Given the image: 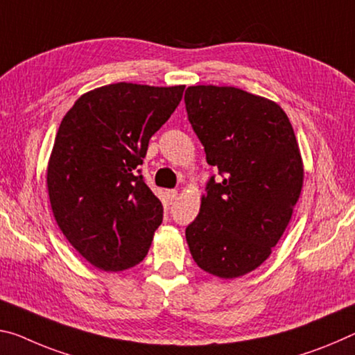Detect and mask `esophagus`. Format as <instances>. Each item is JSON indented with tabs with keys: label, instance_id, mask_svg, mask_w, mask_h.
<instances>
[{
	"label": "esophagus",
	"instance_id": "obj_1",
	"mask_svg": "<svg viewBox=\"0 0 355 355\" xmlns=\"http://www.w3.org/2000/svg\"><path fill=\"white\" fill-rule=\"evenodd\" d=\"M177 196H178V193L175 189H171V191H167V200L171 202V204H173V202L177 200Z\"/></svg>",
	"mask_w": 355,
	"mask_h": 355
}]
</instances>
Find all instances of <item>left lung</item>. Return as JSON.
Returning <instances> with one entry per match:
<instances>
[{
    "mask_svg": "<svg viewBox=\"0 0 355 355\" xmlns=\"http://www.w3.org/2000/svg\"><path fill=\"white\" fill-rule=\"evenodd\" d=\"M184 105L221 175L208 180L187 227L191 256L215 277L237 278L261 266L288 227L303 184L299 144L277 103L240 88L188 87Z\"/></svg>",
    "mask_w": 355,
    "mask_h": 355,
    "instance_id": "left-lung-1",
    "label": "left lung"
}]
</instances>
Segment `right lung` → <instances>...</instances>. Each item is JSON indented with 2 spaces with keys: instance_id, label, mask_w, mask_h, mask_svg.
I'll return each mask as SVG.
<instances>
[{
  "instance_id": "obj_1",
  "label": "right lung",
  "mask_w": 355,
  "mask_h": 355,
  "mask_svg": "<svg viewBox=\"0 0 355 355\" xmlns=\"http://www.w3.org/2000/svg\"><path fill=\"white\" fill-rule=\"evenodd\" d=\"M183 89L112 83L78 98L61 121L47 168L50 205L94 267L120 272L147 256L162 205L139 166Z\"/></svg>"
}]
</instances>
